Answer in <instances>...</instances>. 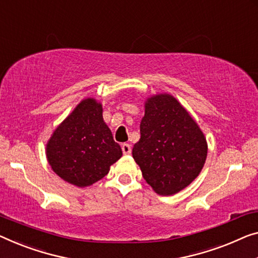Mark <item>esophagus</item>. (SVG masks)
Instances as JSON below:
<instances>
[{
    "label": "esophagus",
    "instance_id": "34e87169",
    "mask_svg": "<svg viewBox=\"0 0 258 258\" xmlns=\"http://www.w3.org/2000/svg\"><path fill=\"white\" fill-rule=\"evenodd\" d=\"M121 151H122V153L125 154V155H130L131 151H132V148H131V145L130 144H122L121 145Z\"/></svg>",
    "mask_w": 258,
    "mask_h": 258
}]
</instances>
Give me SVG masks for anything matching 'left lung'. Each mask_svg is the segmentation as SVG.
I'll use <instances>...</instances> for the list:
<instances>
[{"label": "left lung", "mask_w": 258, "mask_h": 258, "mask_svg": "<svg viewBox=\"0 0 258 258\" xmlns=\"http://www.w3.org/2000/svg\"><path fill=\"white\" fill-rule=\"evenodd\" d=\"M140 134L132 155L157 195L177 194L201 174L207 156L206 138L174 96L147 98Z\"/></svg>", "instance_id": "8db88e82"}]
</instances>
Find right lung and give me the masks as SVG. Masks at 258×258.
<instances>
[{"instance_id": "right-lung-1", "label": "right lung", "mask_w": 258, "mask_h": 258, "mask_svg": "<svg viewBox=\"0 0 258 258\" xmlns=\"http://www.w3.org/2000/svg\"><path fill=\"white\" fill-rule=\"evenodd\" d=\"M121 155L120 146L103 119L102 103L91 97L76 105L46 144L52 170L79 187L102 179Z\"/></svg>"}]
</instances>
